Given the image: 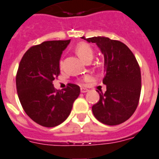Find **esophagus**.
<instances>
[{
  "label": "esophagus",
  "mask_w": 159,
  "mask_h": 159,
  "mask_svg": "<svg viewBox=\"0 0 159 159\" xmlns=\"http://www.w3.org/2000/svg\"><path fill=\"white\" fill-rule=\"evenodd\" d=\"M88 91H89V90H88V89H84V88H81V89H80V92L82 93H87Z\"/></svg>",
  "instance_id": "esophagus-1"
}]
</instances>
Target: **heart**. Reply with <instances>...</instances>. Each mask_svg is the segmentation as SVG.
Listing matches in <instances>:
<instances>
[{
    "label": "heart",
    "instance_id": "heart-1",
    "mask_svg": "<svg viewBox=\"0 0 159 159\" xmlns=\"http://www.w3.org/2000/svg\"><path fill=\"white\" fill-rule=\"evenodd\" d=\"M75 52L85 62L87 60H89V59H93V49H92V47L89 44H87V43H79L76 46V47H75ZM89 79H90L89 76H85L84 77L83 80L88 81Z\"/></svg>",
    "mask_w": 159,
    "mask_h": 159
}]
</instances>
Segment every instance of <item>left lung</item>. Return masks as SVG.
<instances>
[{"instance_id":"obj_1","label":"left lung","mask_w":159,"mask_h":159,"mask_svg":"<svg viewBox=\"0 0 159 159\" xmlns=\"http://www.w3.org/2000/svg\"><path fill=\"white\" fill-rule=\"evenodd\" d=\"M82 39L96 43L104 58L103 84L107 90L104 93L98 92L100 100L92 108L93 114L103 124H121L134 114L139 103L142 76L138 61L120 41L100 36Z\"/></svg>"}]
</instances>
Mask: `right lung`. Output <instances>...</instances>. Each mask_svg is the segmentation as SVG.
Listing matches in <instances>:
<instances>
[{
    "mask_svg": "<svg viewBox=\"0 0 159 159\" xmlns=\"http://www.w3.org/2000/svg\"><path fill=\"white\" fill-rule=\"evenodd\" d=\"M70 40L43 42L24 54L16 75V87L21 106L28 116L44 127H55L70 114L80 87L67 84L58 91L53 80L60 74L59 60Z\"/></svg>",
    "mask_w": 159,
    "mask_h": 159,
    "instance_id": "obj_1",
    "label": "right lung"
}]
</instances>
